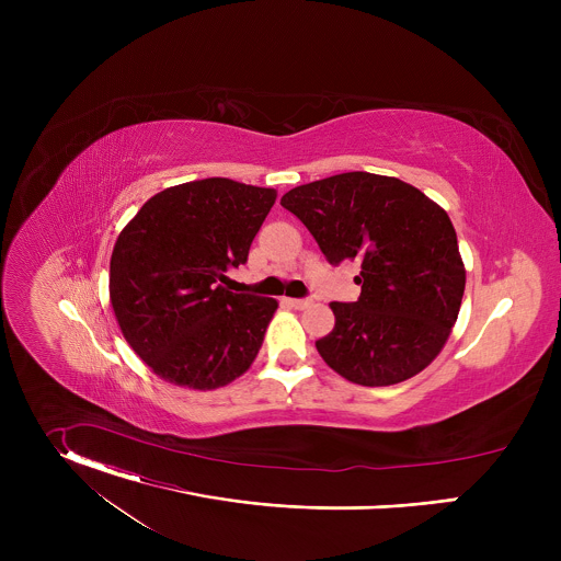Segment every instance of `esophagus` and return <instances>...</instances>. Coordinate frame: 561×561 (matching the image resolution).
I'll list each match as a JSON object with an SVG mask.
<instances>
[{
	"instance_id": "34e87169",
	"label": "esophagus",
	"mask_w": 561,
	"mask_h": 561,
	"mask_svg": "<svg viewBox=\"0 0 561 561\" xmlns=\"http://www.w3.org/2000/svg\"><path fill=\"white\" fill-rule=\"evenodd\" d=\"M290 308H297V310H304V308H308L310 306V299H284Z\"/></svg>"
}]
</instances>
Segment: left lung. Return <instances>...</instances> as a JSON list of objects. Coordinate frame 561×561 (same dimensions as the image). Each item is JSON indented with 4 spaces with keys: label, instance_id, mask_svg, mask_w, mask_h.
<instances>
[{
    "label": "left lung",
    "instance_id": "obj_1",
    "mask_svg": "<svg viewBox=\"0 0 561 561\" xmlns=\"http://www.w3.org/2000/svg\"><path fill=\"white\" fill-rule=\"evenodd\" d=\"M282 206L327 260L362 264L353 304L333 301L322 359L359 386H390L424 370L457 322L466 271L450 217L415 186L364 171L288 191Z\"/></svg>",
    "mask_w": 561,
    "mask_h": 561
}]
</instances>
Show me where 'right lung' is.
<instances>
[{
	"label": "right lung",
	"instance_id": "obj_1",
	"mask_svg": "<svg viewBox=\"0 0 561 561\" xmlns=\"http://www.w3.org/2000/svg\"><path fill=\"white\" fill-rule=\"evenodd\" d=\"M275 197L226 178L186 182L150 197L119 232L111 304L154 375L210 390L251 368L277 301L228 290L224 273L247 264Z\"/></svg>",
	"mask_w": 561,
	"mask_h": 561
}]
</instances>
